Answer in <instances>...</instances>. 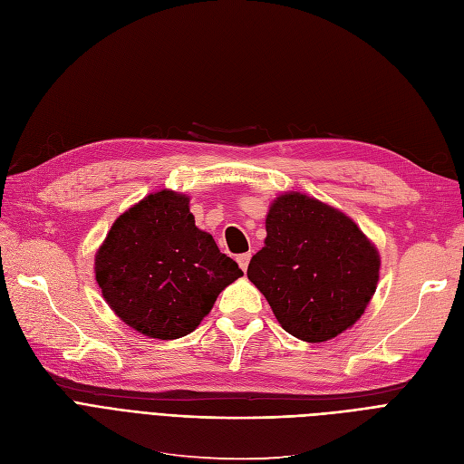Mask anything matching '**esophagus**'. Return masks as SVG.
Here are the masks:
<instances>
[{"instance_id": "1", "label": "esophagus", "mask_w": 464, "mask_h": 464, "mask_svg": "<svg viewBox=\"0 0 464 464\" xmlns=\"http://www.w3.org/2000/svg\"><path fill=\"white\" fill-rule=\"evenodd\" d=\"M250 252H246V254H238L237 256V262H238V267H241L243 271H246L248 269V264H250Z\"/></svg>"}]
</instances>
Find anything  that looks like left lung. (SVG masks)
Segmentation results:
<instances>
[{
	"label": "left lung",
	"instance_id": "obj_1",
	"mask_svg": "<svg viewBox=\"0 0 464 464\" xmlns=\"http://www.w3.org/2000/svg\"><path fill=\"white\" fill-rule=\"evenodd\" d=\"M266 231L246 276L281 327L310 344L348 331L379 285L381 254L371 238L342 210L298 191L269 204Z\"/></svg>",
	"mask_w": 464,
	"mask_h": 464
}]
</instances>
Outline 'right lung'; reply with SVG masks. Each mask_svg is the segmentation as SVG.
<instances>
[{
	"label": "right lung",
	"instance_id": "right-lung-1",
	"mask_svg": "<svg viewBox=\"0 0 464 464\" xmlns=\"http://www.w3.org/2000/svg\"><path fill=\"white\" fill-rule=\"evenodd\" d=\"M183 193H150L120 214L95 254V281L128 327L157 340L193 333L243 271L195 226Z\"/></svg>",
	"mask_w": 464,
	"mask_h": 464
}]
</instances>
